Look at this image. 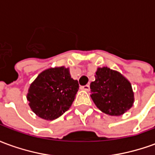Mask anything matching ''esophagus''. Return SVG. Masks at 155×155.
Returning <instances> with one entry per match:
<instances>
[{
    "instance_id": "obj_1",
    "label": "esophagus",
    "mask_w": 155,
    "mask_h": 155,
    "mask_svg": "<svg viewBox=\"0 0 155 155\" xmlns=\"http://www.w3.org/2000/svg\"><path fill=\"white\" fill-rule=\"evenodd\" d=\"M81 89L83 90V91H90V84H86V85H84V86H82Z\"/></svg>"
}]
</instances>
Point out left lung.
I'll use <instances>...</instances> for the list:
<instances>
[{"label":"left lung","instance_id":"1","mask_svg":"<svg viewBox=\"0 0 155 155\" xmlns=\"http://www.w3.org/2000/svg\"><path fill=\"white\" fill-rule=\"evenodd\" d=\"M91 83V97L104 114L120 116L133 106L134 96L130 82L119 71L98 68Z\"/></svg>","mask_w":155,"mask_h":155}]
</instances>
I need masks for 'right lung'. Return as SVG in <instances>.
I'll return each mask as SVG.
<instances>
[{"label": "right lung", "instance_id": "obj_1", "mask_svg": "<svg viewBox=\"0 0 155 155\" xmlns=\"http://www.w3.org/2000/svg\"><path fill=\"white\" fill-rule=\"evenodd\" d=\"M78 90V81L71 78L69 68H49L31 84L26 99L37 116L53 120L71 108Z\"/></svg>", "mask_w": 155, "mask_h": 155}]
</instances>
